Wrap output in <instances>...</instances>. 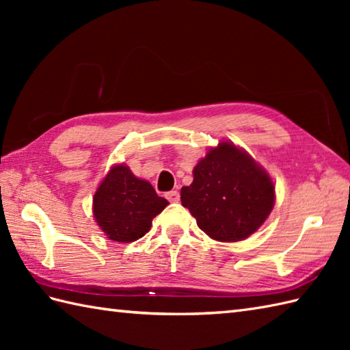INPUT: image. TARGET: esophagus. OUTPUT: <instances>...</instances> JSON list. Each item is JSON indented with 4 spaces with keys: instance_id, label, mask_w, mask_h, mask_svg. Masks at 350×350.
I'll use <instances>...</instances> for the list:
<instances>
[{
    "instance_id": "1",
    "label": "esophagus",
    "mask_w": 350,
    "mask_h": 350,
    "mask_svg": "<svg viewBox=\"0 0 350 350\" xmlns=\"http://www.w3.org/2000/svg\"><path fill=\"white\" fill-rule=\"evenodd\" d=\"M165 197H167V200L170 203H177L180 200V196H179V192L177 191H170V192H167L165 194Z\"/></svg>"
}]
</instances>
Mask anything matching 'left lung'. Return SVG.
<instances>
[{
  "label": "left lung",
  "instance_id": "8db88e82",
  "mask_svg": "<svg viewBox=\"0 0 350 350\" xmlns=\"http://www.w3.org/2000/svg\"><path fill=\"white\" fill-rule=\"evenodd\" d=\"M180 191L198 227L219 242L247 239L263 226L275 203L273 182L243 148L221 141L194 167Z\"/></svg>",
  "mask_w": 350,
  "mask_h": 350
}]
</instances>
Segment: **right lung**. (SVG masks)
<instances>
[{
  "instance_id": "1",
  "label": "right lung",
  "mask_w": 350,
  "mask_h": 350,
  "mask_svg": "<svg viewBox=\"0 0 350 350\" xmlns=\"http://www.w3.org/2000/svg\"><path fill=\"white\" fill-rule=\"evenodd\" d=\"M167 204L150 183L133 176L128 165L118 163L94 192L93 215L108 239L129 243L150 230L152 219Z\"/></svg>"
}]
</instances>
